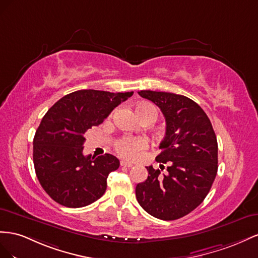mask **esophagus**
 Segmentation results:
<instances>
[{
  "label": "esophagus",
  "mask_w": 258,
  "mask_h": 258,
  "mask_svg": "<svg viewBox=\"0 0 258 258\" xmlns=\"http://www.w3.org/2000/svg\"><path fill=\"white\" fill-rule=\"evenodd\" d=\"M121 166H124V167H132L133 166V163H131V162H126V161H121Z\"/></svg>",
  "instance_id": "1"
}]
</instances>
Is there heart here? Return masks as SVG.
Here are the masks:
<instances>
[{"instance_id":"1","label":"heart","mask_w":258,"mask_h":258,"mask_svg":"<svg viewBox=\"0 0 258 258\" xmlns=\"http://www.w3.org/2000/svg\"><path fill=\"white\" fill-rule=\"evenodd\" d=\"M136 111L138 115L144 114L148 111L153 112L156 114V116L158 115L157 109L150 104L138 105L136 108ZM147 145H148V143H147V141L144 137L123 136L117 139V141L114 143V148H115V151L119 153L121 157L126 158V159H133L137 156L139 151L146 148Z\"/></svg>"}]
</instances>
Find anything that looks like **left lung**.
Listing matches in <instances>:
<instances>
[{
  "label": "left lung",
  "instance_id": "8db88e82",
  "mask_svg": "<svg viewBox=\"0 0 258 258\" xmlns=\"http://www.w3.org/2000/svg\"><path fill=\"white\" fill-rule=\"evenodd\" d=\"M156 104L166 122L157 162L167 164L165 174L147 166L148 177L136 186L141 207L162 220L183 217L200 205L214 182L218 146L209 116L190 98L166 92L141 91Z\"/></svg>",
  "mask_w": 258,
  "mask_h": 258
}]
</instances>
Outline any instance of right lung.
Instances as JSON below:
<instances>
[{
  "label": "right lung",
  "mask_w": 258,
  "mask_h": 258,
  "mask_svg": "<svg viewBox=\"0 0 258 258\" xmlns=\"http://www.w3.org/2000/svg\"><path fill=\"white\" fill-rule=\"evenodd\" d=\"M132 95L81 90L66 95L43 116L33 139V163L41 186L54 201L77 209L105 194L108 175L120 161L109 153L84 156V136Z\"/></svg>",
  "instance_id": "1"
}]
</instances>
